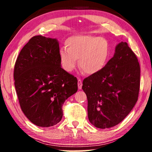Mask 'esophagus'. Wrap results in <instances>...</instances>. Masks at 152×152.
Masks as SVG:
<instances>
[{
  "mask_svg": "<svg viewBox=\"0 0 152 152\" xmlns=\"http://www.w3.org/2000/svg\"><path fill=\"white\" fill-rule=\"evenodd\" d=\"M78 89H81L82 86V82L80 79H78Z\"/></svg>",
  "mask_w": 152,
  "mask_h": 152,
  "instance_id": "esophagus-1",
  "label": "esophagus"
}]
</instances>
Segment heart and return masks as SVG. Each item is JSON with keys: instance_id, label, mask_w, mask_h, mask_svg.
Instances as JSON below:
<instances>
[{"instance_id": "1", "label": "heart", "mask_w": 152, "mask_h": 152, "mask_svg": "<svg viewBox=\"0 0 152 152\" xmlns=\"http://www.w3.org/2000/svg\"><path fill=\"white\" fill-rule=\"evenodd\" d=\"M66 48L61 49L60 58L62 68L68 72L75 69L77 59L84 72L89 75L101 71L109 57V44L104 38L92 35H77L66 40Z\"/></svg>"}]
</instances>
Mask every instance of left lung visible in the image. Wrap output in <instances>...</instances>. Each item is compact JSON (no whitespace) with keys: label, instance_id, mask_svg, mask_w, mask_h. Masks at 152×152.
<instances>
[{"label":"left lung","instance_id":"1","mask_svg":"<svg viewBox=\"0 0 152 152\" xmlns=\"http://www.w3.org/2000/svg\"><path fill=\"white\" fill-rule=\"evenodd\" d=\"M82 84L88 99L90 122L100 129L114 127L137 101L140 66L137 56L127 43L121 42L104 68L84 78Z\"/></svg>","mask_w":152,"mask_h":152}]
</instances>
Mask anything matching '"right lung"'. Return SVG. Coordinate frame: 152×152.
<instances>
[{
  "instance_id": "obj_1",
  "label": "right lung",
  "mask_w": 152,
  "mask_h": 152,
  "mask_svg": "<svg viewBox=\"0 0 152 152\" xmlns=\"http://www.w3.org/2000/svg\"><path fill=\"white\" fill-rule=\"evenodd\" d=\"M13 75L22 111L39 127L60 122L64 102L78 91L77 78L61 67L58 40L44 36H34L23 48Z\"/></svg>"
}]
</instances>
